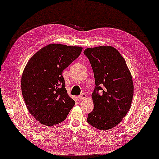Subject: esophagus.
Wrapping results in <instances>:
<instances>
[{"label":"esophagus","mask_w":159,"mask_h":159,"mask_svg":"<svg viewBox=\"0 0 159 159\" xmlns=\"http://www.w3.org/2000/svg\"><path fill=\"white\" fill-rule=\"evenodd\" d=\"M78 98H79V99L80 100H85V99L87 98V95L86 94H84V93H82V94L78 96Z\"/></svg>","instance_id":"1"}]
</instances>
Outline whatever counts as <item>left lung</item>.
<instances>
[{"mask_svg":"<svg viewBox=\"0 0 159 159\" xmlns=\"http://www.w3.org/2000/svg\"><path fill=\"white\" fill-rule=\"evenodd\" d=\"M84 53L90 62L96 84L92 94L94 109L88 114L87 121L100 130L112 129L122 121L131 108L132 77L124 58L113 46L88 48Z\"/></svg>","mask_w":159,"mask_h":159,"instance_id":"left-lung-1","label":"left lung"}]
</instances>
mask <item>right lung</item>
Returning <instances> with one entry per match:
<instances>
[{
    "label": "right lung",
    "mask_w": 159,
    "mask_h": 159,
    "mask_svg": "<svg viewBox=\"0 0 159 159\" xmlns=\"http://www.w3.org/2000/svg\"><path fill=\"white\" fill-rule=\"evenodd\" d=\"M82 50L80 46L50 44L27 63L21 76L22 95L30 114L41 124L52 126L63 121L74 106L62 73Z\"/></svg>",
    "instance_id": "obj_1"
}]
</instances>
